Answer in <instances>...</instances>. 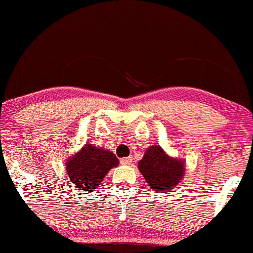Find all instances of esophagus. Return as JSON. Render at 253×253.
Here are the masks:
<instances>
[{
	"label": "esophagus",
	"mask_w": 253,
	"mask_h": 253,
	"mask_svg": "<svg viewBox=\"0 0 253 253\" xmlns=\"http://www.w3.org/2000/svg\"><path fill=\"white\" fill-rule=\"evenodd\" d=\"M121 164L126 165V166L131 165V164H132V157H127V158L121 159Z\"/></svg>",
	"instance_id": "esophagus-1"
}]
</instances>
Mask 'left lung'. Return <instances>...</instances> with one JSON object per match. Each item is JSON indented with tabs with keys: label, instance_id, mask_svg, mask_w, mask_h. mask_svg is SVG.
Masks as SVG:
<instances>
[{
	"label": "left lung",
	"instance_id": "left-lung-1",
	"mask_svg": "<svg viewBox=\"0 0 253 253\" xmlns=\"http://www.w3.org/2000/svg\"><path fill=\"white\" fill-rule=\"evenodd\" d=\"M138 169L148 186L158 193L170 192L185 174V162L166 153L159 145H152L145 151Z\"/></svg>",
	"mask_w": 253,
	"mask_h": 253
}]
</instances>
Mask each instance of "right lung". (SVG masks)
<instances>
[{"instance_id": "right-lung-1", "label": "right lung", "mask_w": 253, "mask_h": 253, "mask_svg": "<svg viewBox=\"0 0 253 253\" xmlns=\"http://www.w3.org/2000/svg\"><path fill=\"white\" fill-rule=\"evenodd\" d=\"M119 164V159L113 152L88 143L67 159L65 171L69 181L74 184L72 188H78L84 192H93L107 172L117 167Z\"/></svg>"}]
</instances>
